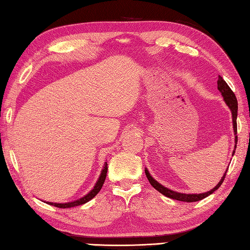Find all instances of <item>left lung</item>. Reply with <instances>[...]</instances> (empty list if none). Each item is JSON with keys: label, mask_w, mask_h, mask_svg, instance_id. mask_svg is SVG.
<instances>
[{"label": "left lung", "mask_w": 250, "mask_h": 250, "mask_svg": "<svg viewBox=\"0 0 250 250\" xmlns=\"http://www.w3.org/2000/svg\"><path fill=\"white\" fill-rule=\"evenodd\" d=\"M217 84H218V90L221 92V95L224 97V100L226 104L229 106V108L231 109V113H232V121H233V130H234V134H235V146L234 148H236V143H237V136H236V132H237V125H236V118H237V100L234 92L232 91L231 88L228 86V83L224 81V78L221 76L218 77V82H217ZM235 153V149L233 150L232 156ZM228 171V168H227ZM227 171L225 172L224 176L221 177L220 182L215 186V188L211 189L210 191H207V192L204 193H199V194H187V193H182V192H177V191H173L171 189H168L167 187H164L161 184H159L157 180L151 177L150 173L148 172V169L145 167V173H146V176L149 180L150 185L152 186L153 188L156 190H158L159 192L162 193L163 195L167 196V198H171L173 200H177V201H183V202H196V201H200V200H203L206 196H208L209 194H211L218 189L221 184L224 183L225 177H226V174Z\"/></svg>", "instance_id": "1"}]
</instances>
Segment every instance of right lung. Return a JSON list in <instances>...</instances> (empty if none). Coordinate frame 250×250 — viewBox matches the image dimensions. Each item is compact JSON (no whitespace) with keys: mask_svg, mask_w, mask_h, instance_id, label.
Segmentation results:
<instances>
[{"mask_svg":"<svg viewBox=\"0 0 250 250\" xmlns=\"http://www.w3.org/2000/svg\"><path fill=\"white\" fill-rule=\"evenodd\" d=\"M106 173H107V163H105V166L102 169V172H101L100 177L98 179L97 184L93 187V189L90 191L88 194H86L84 196H83L82 199L76 200V201H73V202H68V203H52V202H47V203L52 205V206H56V207H59V208H70V207H74V206H78V205H83L84 203H87L91 199H93L95 195L99 193V191L102 188V186L105 182V178H106Z\"/></svg>","mask_w":250,"mask_h":250,"instance_id":"add662e5","label":"right lung"}]
</instances>
